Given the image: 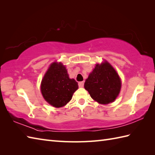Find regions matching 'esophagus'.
Returning a JSON list of instances; mask_svg holds the SVG:
<instances>
[{"instance_id": "1", "label": "esophagus", "mask_w": 155, "mask_h": 155, "mask_svg": "<svg viewBox=\"0 0 155 155\" xmlns=\"http://www.w3.org/2000/svg\"><path fill=\"white\" fill-rule=\"evenodd\" d=\"M78 87L81 88L83 87H84V82H79V83H78Z\"/></svg>"}]
</instances>
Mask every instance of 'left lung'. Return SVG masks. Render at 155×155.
<instances>
[{"instance_id":"left-lung-1","label":"left lung","mask_w":155,"mask_h":155,"mask_svg":"<svg viewBox=\"0 0 155 155\" xmlns=\"http://www.w3.org/2000/svg\"><path fill=\"white\" fill-rule=\"evenodd\" d=\"M92 98L106 104L113 102L120 93L121 81L117 72L107 62L97 64L84 83Z\"/></svg>"}]
</instances>
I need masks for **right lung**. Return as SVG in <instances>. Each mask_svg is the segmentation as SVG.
I'll use <instances>...</instances> for the list:
<instances>
[{
    "instance_id": "obj_1",
    "label": "right lung",
    "mask_w": 155,
    "mask_h": 155,
    "mask_svg": "<svg viewBox=\"0 0 155 155\" xmlns=\"http://www.w3.org/2000/svg\"><path fill=\"white\" fill-rule=\"evenodd\" d=\"M78 88L77 82L73 78H69L64 66L56 62L50 66L46 72L41 86L45 101L57 108L67 104Z\"/></svg>"
}]
</instances>
